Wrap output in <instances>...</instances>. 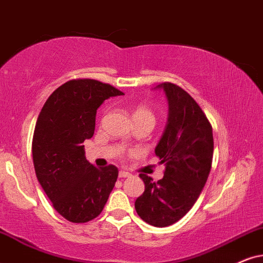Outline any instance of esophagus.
<instances>
[{
    "mask_svg": "<svg viewBox=\"0 0 263 263\" xmlns=\"http://www.w3.org/2000/svg\"><path fill=\"white\" fill-rule=\"evenodd\" d=\"M129 176H131V174H128V172H126V171H120L119 172V177H121V178H126V177H129Z\"/></svg>",
    "mask_w": 263,
    "mask_h": 263,
    "instance_id": "1",
    "label": "esophagus"
}]
</instances>
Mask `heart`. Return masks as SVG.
I'll return each mask as SVG.
<instances>
[{
  "label": "heart",
  "instance_id": "obj_1",
  "mask_svg": "<svg viewBox=\"0 0 263 263\" xmlns=\"http://www.w3.org/2000/svg\"><path fill=\"white\" fill-rule=\"evenodd\" d=\"M132 118H134L135 122L147 121L151 122L152 125H154L155 122L154 112H153L148 107H145V105H138V107H136L134 112H132Z\"/></svg>",
  "mask_w": 263,
  "mask_h": 263
}]
</instances>
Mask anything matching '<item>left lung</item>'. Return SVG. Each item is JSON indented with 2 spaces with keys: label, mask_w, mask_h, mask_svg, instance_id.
Wrapping results in <instances>:
<instances>
[{
  "label": "left lung",
  "mask_w": 263,
  "mask_h": 263,
  "mask_svg": "<svg viewBox=\"0 0 263 263\" xmlns=\"http://www.w3.org/2000/svg\"><path fill=\"white\" fill-rule=\"evenodd\" d=\"M168 101V121L155 154L165 164L158 182L141 174L144 192L135 202L139 217L154 227H167L193 208L209 177L214 155L212 126L189 93L164 82Z\"/></svg>",
  "instance_id": "left-lung-1"
}]
</instances>
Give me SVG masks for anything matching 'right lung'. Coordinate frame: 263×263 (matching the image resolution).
<instances>
[{"mask_svg": "<svg viewBox=\"0 0 263 263\" xmlns=\"http://www.w3.org/2000/svg\"><path fill=\"white\" fill-rule=\"evenodd\" d=\"M121 95L97 80H70L40 111L32 137L36 177L55 211L72 223L97 217L118 179L116 166L97 168L86 160L82 143L95 134L99 105Z\"/></svg>", "mask_w": 263, "mask_h": 263, "instance_id": "add662e5", "label": "right lung"}]
</instances>
